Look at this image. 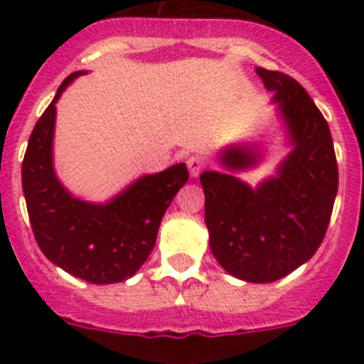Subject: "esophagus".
Segmentation results:
<instances>
[{
    "instance_id": "34e87169",
    "label": "esophagus",
    "mask_w": 364,
    "mask_h": 364,
    "mask_svg": "<svg viewBox=\"0 0 364 364\" xmlns=\"http://www.w3.org/2000/svg\"><path fill=\"white\" fill-rule=\"evenodd\" d=\"M188 167H189V173H191V176H198L202 173V169L205 167V162H204V159H200V156H189Z\"/></svg>"
}]
</instances>
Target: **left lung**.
Masks as SVG:
<instances>
[{"instance_id": "8db88e82", "label": "left lung", "mask_w": 364, "mask_h": 364, "mask_svg": "<svg viewBox=\"0 0 364 364\" xmlns=\"http://www.w3.org/2000/svg\"><path fill=\"white\" fill-rule=\"evenodd\" d=\"M284 122L291 151L277 175L257 188L233 175L257 166L260 151L230 146L220 153L230 173L204 171L205 226L218 264L246 282H273L314 257L326 233L339 173L326 120L291 76L257 67Z\"/></svg>"}]
</instances>
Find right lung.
<instances>
[{
	"instance_id": "add662e5",
	"label": "right lung",
	"mask_w": 364,
	"mask_h": 364,
	"mask_svg": "<svg viewBox=\"0 0 364 364\" xmlns=\"http://www.w3.org/2000/svg\"><path fill=\"white\" fill-rule=\"evenodd\" d=\"M63 80L32 129L21 166L28 218L43 255L74 277L112 284L133 277L153 252L160 222L178 189L188 182L186 164L144 175L105 204L70 195L53 164L56 102L74 78Z\"/></svg>"
}]
</instances>
